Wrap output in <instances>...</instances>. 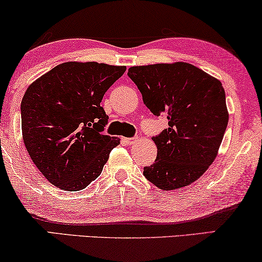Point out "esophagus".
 Instances as JSON below:
<instances>
[{
	"mask_svg": "<svg viewBox=\"0 0 262 262\" xmlns=\"http://www.w3.org/2000/svg\"><path fill=\"white\" fill-rule=\"evenodd\" d=\"M136 139L137 138H124V142L126 144H134L136 142Z\"/></svg>",
	"mask_w": 262,
	"mask_h": 262,
	"instance_id": "obj_1",
	"label": "esophagus"
}]
</instances>
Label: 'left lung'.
I'll use <instances>...</instances> for the list:
<instances>
[{"mask_svg":"<svg viewBox=\"0 0 262 262\" xmlns=\"http://www.w3.org/2000/svg\"><path fill=\"white\" fill-rule=\"evenodd\" d=\"M127 76L149 111L168 120L152 137L158 156L144 177L161 190L192 184L215 160L229 121L222 83L188 62L134 66Z\"/></svg>","mask_w":262,"mask_h":262,"instance_id":"obj_1","label":"left lung"}]
</instances>
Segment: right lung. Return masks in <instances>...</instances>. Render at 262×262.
<instances>
[{
	"label": "right lung",
	"instance_id": "right-lung-1",
	"mask_svg": "<svg viewBox=\"0 0 262 262\" xmlns=\"http://www.w3.org/2000/svg\"><path fill=\"white\" fill-rule=\"evenodd\" d=\"M126 67L94 61L57 64L27 88L21 101L23 139L36 167L56 188L85 189L101 174L120 139L102 135L103 95Z\"/></svg>",
	"mask_w": 262,
	"mask_h": 262
}]
</instances>
